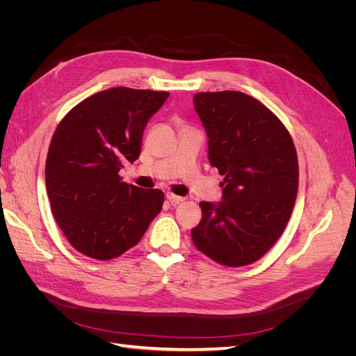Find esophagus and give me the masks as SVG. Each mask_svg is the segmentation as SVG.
Instances as JSON below:
<instances>
[{"mask_svg":"<svg viewBox=\"0 0 356 356\" xmlns=\"http://www.w3.org/2000/svg\"><path fill=\"white\" fill-rule=\"evenodd\" d=\"M166 199H168L172 204H177V203H181L182 200H184V197L177 196V195H174V193H168V195H166Z\"/></svg>","mask_w":356,"mask_h":356,"instance_id":"1","label":"esophagus"}]
</instances>
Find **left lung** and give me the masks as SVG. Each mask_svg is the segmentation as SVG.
Returning <instances> with one entry per match:
<instances>
[{
	"label": "left lung",
	"mask_w": 356,
	"mask_h": 356,
	"mask_svg": "<svg viewBox=\"0 0 356 356\" xmlns=\"http://www.w3.org/2000/svg\"><path fill=\"white\" fill-rule=\"evenodd\" d=\"M193 102L209 139L211 165L224 175L222 200L200 202L193 242L222 266L252 264L281 238L294 208L293 138L267 106L242 92H202Z\"/></svg>",
	"instance_id": "8db88e82"
}]
</instances>
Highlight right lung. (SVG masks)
Segmentation results:
<instances>
[{
    "mask_svg": "<svg viewBox=\"0 0 356 356\" xmlns=\"http://www.w3.org/2000/svg\"><path fill=\"white\" fill-rule=\"evenodd\" d=\"M169 92L113 88L62 118L46 160L51 213L68 242L95 260L135 246L163 207L159 188L122 181L118 172L139 157L144 129Z\"/></svg>",
    "mask_w": 356,
    "mask_h": 356,
    "instance_id": "obj_1",
    "label": "right lung"
}]
</instances>
